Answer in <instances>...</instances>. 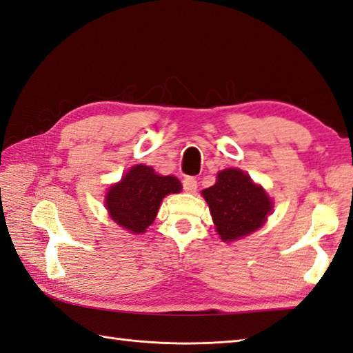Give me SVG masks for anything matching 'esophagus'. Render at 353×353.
<instances>
[{
  "label": "esophagus",
  "instance_id": "34e87169",
  "mask_svg": "<svg viewBox=\"0 0 353 353\" xmlns=\"http://www.w3.org/2000/svg\"><path fill=\"white\" fill-rule=\"evenodd\" d=\"M196 188H198L196 179H194V177H185L183 179V189L186 192H195Z\"/></svg>",
  "mask_w": 353,
  "mask_h": 353
}]
</instances>
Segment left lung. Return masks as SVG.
I'll use <instances>...</instances> for the list:
<instances>
[{"label": "left lung", "instance_id": "obj_1", "mask_svg": "<svg viewBox=\"0 0 353 353\" xmlns=\"http://www.w3.org/2000/svg\"><path fill=\"white\" fill-rule=\"evenodd\" d=\"M222 241H234L263 227L273 201L263 186L239 168H225L216 183L201 192Z\"/></svg>", "mask_w": 353, "mask_h": 353}]
</instances>
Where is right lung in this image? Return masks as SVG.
Instances as JSON below:
<instances>
[{"label":"right lung","mask_w":353,"mask_h":353,"mask_svg":"<svg viewBox=\"0 0 353 353\" xmlns=\"http://www.w3.org/2000/svg\"><path fill=\"white\" fill-rule=\"evenodd\" d=\"M182 191L174 176H159L148 165H134L121 182L105 194V209L110 218L131 234H143L155 221L161 201L168 194Z\"/></svg>","instance_id":"obj_1"}]
</instances>
